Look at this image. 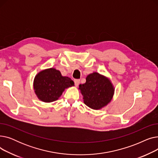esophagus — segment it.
Wrapping results in <instances>:
<instances>
[{"label":"esophagus","mask_w":158,"mask_h":158,"mask_svg":"<svg viewBox=\"0 0 158 158\" xmlns=\"http://www.w3.org/2000/svg\"><path fill=\"white\" fill-rule=\"evenodd\" d=\"M80 82V80L79 79H74V84L76 86H77Z\"/></svg>","instance_id":"obj_1"}]
</instances>
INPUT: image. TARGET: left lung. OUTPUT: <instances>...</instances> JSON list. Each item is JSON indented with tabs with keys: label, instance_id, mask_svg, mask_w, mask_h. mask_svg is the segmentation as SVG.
Listing matches in <instances>:
<instances>
[{
	"label": "left lung",
	"instance_id": "1",
	"mask_svg": "<svg viewBox=\"0 0 158 158\" xmlns=\"http://www.w3.org/2000/svg\"><path fill=\"white\" fill-rule=\"evenodd\" d=\"M86 80L85 84L79 85L85 104L94 110L101 109L112 99L114 88L111 82L97 72L88 75Z\"/></svg>",
	"mask_w": 158,
	"mask_h": 158
}]
</instances>
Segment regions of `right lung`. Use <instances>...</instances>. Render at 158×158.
<instances>
[{"instance_id": "obj_1", "label": "right lung", "mask_w": 158, "mask_h": 158, "mask_svg": "<svg viewBox=\"0 0 158 158\" xmlns=\"http://www.w3.org/2000/svg\"><path fill=\"white\" fill-rule=\"evenodd\" d=\"M74 85L69 77H63L59 70L49 69L38 73L34 81V89L41 101L51 102L58 99L65 88Z\"/></svg>"}]
</instances>
